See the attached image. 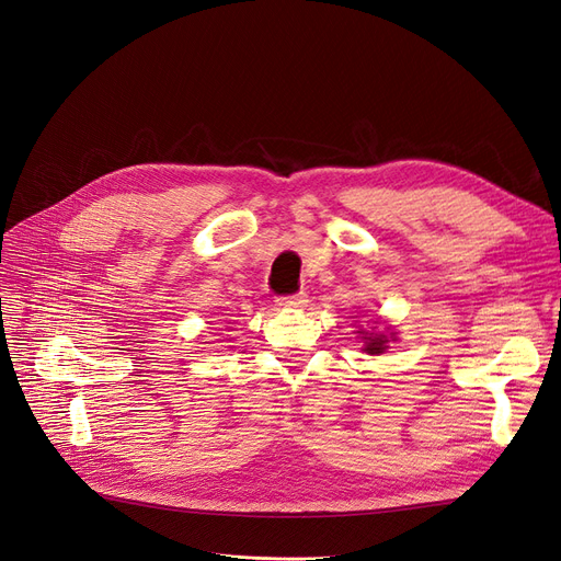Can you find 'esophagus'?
Returning <instances> with one entry per match:
<instances>
[{"label":"esophagus","instance_id":"esophagus-1","mask_svg":"<svg viewBox=\"0 0 561 561\" xmlns=\"http://www.w3.org/2000/svg\"><path fill=\"white\" fill-rule=\"evenodd\" d=\"M277 305L282 309H302V307H307V296H305V293H296V296L277 298Z\"/></svg>","mask_w":561,"mask_h":561}]
</instances>
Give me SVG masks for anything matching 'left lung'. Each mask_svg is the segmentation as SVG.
I'll use <instances>...</instances> for the list:
<instances>
[{
	"label": "left lung",
	"mask_w": 561,
	"mask_h": 561,
	"mask_svg": "<svg viewBox=\"0 0 561 561\" xmlns=\"http://www.w3.org/2000/svg\"><path fill=\"white\" fill-rule=\"evenodd\" d=\"M357 334H362L364 352H368V355H379V352H385V350L389 347V341H396V332L381 334V332H366V330H359Z\"/></svg>",
	"instance_id": "obj_1"
}]
</instances>
